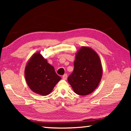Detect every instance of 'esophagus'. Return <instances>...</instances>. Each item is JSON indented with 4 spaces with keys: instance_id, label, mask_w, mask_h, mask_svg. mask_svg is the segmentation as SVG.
Instances as JSON below:
<instances>
[{
    "instance_id": "esophagus-1",
    "label": "esophagus",
    "mask_w": 131,
    "mask_h": 131,
    "mask_svg": "<svg viewBox=\"0 0 131 131\" xmlns=\"http://www.w3.org/2000/svg\"><path fill=\"white\" fill-rule=\"evenodd\" d=\"M67 77H68V76L66 74H65L64 75H63V76H62V78L63 80H66L67 79Z\"/></svg>"
}]
</instances>
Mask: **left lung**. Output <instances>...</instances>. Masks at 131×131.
Wrapping results in <instances>:
<instances>
[{
  "label": "left lung",
  "instance_id": "left-lung-1",
  "mask_svg": "<svg viewBox=\"0 0 131 131\" xmlns=\"http://www.w3.org/2000/svg\"><path fill=\"white\" fill-rule=\"evenodd\" d=\"M102 74L98 54L91 47L83 46L76 53L73 72L68 81L76 94L84 96L94 91L100 83Z\"/></svg>",
  "mask_w": 131,
  "mask_h": 131
}]
</instances>
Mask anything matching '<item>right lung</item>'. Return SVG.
Listing matches in <instances>:
<instances>
[{"label":"right lung","mask_w":131,"mask_h":131,"mask_svg":"<svg viewBox=\"0 0 131 131\" xmlns=\"http://www.w3.org/2000/svg\"><path fill=\"white\" fill-rule=\"evenodd\" d=\"M25 77L28 87L33 92L46 96L50 94L61 77L54 68L47 62L40 52L33 54L26 63Z\"/></svg>","instance_id":"obj_1"}]
</instances>
